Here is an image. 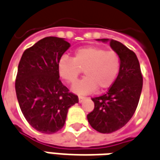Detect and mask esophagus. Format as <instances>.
<instances>
[{"instance_id":"esophagus-1","label":"esophagus","mask_w":160,"mask_h":160,"mask_svg":"<svg viewBox=\"0 0 160 160\" xmlns=\"http://www.w3.org/2000/svg\"><path fill=\"white\" fill-rule=\"evenodd\" d=\"M84 99H85V97H83V96H79V102L80 103H82L84 101Z\"/></svg>"}]
</instances>
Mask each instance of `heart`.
Instances as JSON below:
<instances>
[{
	"instance_id": "heart-1",
	"label": "heart",
	"mask_w": 160,
	"mask_h": 160,
	"mask_svg": "<svg viewBox=\"0 0 160 160\" xmlns=\"http://www.w3.org/2000/svg\"><path fill=\"white\" fill-rule=\"evenodd\" d=\"M120 57L114 51L97 47L77 49L72 58L62 56L58 61L59 75L68 84L75 83L82 71L86 77L72 87L80 94L109 88L117 79L120 69Z\"/></svg>"
}]
</instances>
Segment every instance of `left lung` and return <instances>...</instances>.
I'll list each match as a JSON object with an SVG mask.
<instances>
[{
  "label": "left lung",
  "instance_id": "obj_1",
  "mask_svg": "<svg viewBox=\"0 0 160 160\" xmlns=\"http://www.w3.org/2000/svg\"><path fill=\"white\" fill-rule=\"evenodd\" d=\"M110 41V47L120 57L119 75L108 92L103 95L92 98L94 109L88 114L89 124L101 133H111L127 124L138 107L143 87V77L139 62L133 51L121 42Z\"/></svg>",
  "mask_w": 160,
  "mask_h": 160
}]
</instances>
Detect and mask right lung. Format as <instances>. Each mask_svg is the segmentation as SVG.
Masks as SVG:
<instances>
[{
  "label": "right lung",
  "mask_w": 160,
  "mask_h": 160,
  "mask_svg": "<svg viewBox=\"0 0 160 160\" xmlns=\"http://www.w3.org/2000/svg\"><path fill=\"white\" fill-rule=\"evenodd\" d=\"M70 48L63 38L49 36L26 49L18 66L15 92L30 126L51 134L64 127L69 107L79 102L60 80L58 61Z\"/></svg>",
  "instance_id": "add662e5"
}]
</instances>
